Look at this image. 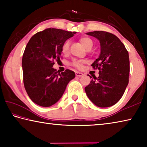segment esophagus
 I'll use <instances>...</instances> for the list:
<instances>
[{"mask_svg":"<svg viewBox=\"0 0 147 147\" xmlns=\"http://www.w3.org/2000/svg\"><path fill=\"white\" fill-rule=\"evenodd\" d=\"M75 73H76V76L78 77H81L84 75L83 73H80V72H78V71H76Z\"/></svg>","mask_w":147,"mask_h":147,"instance_id":"obj_1","label":"esophagus"}]
</instances>
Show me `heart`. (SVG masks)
Here are the masks:
<instances>
[{"mask_svg": "<svg viewBox=\"0 0 147 147\" xmlns=\"http://www.w3.org/2000/svg\"><path fill=\"white\" fill-rule=\"evenodd\" d=\"M80 41L81 43L83 45V46L88 50H90L92 48V47H93V41L91 40V38H89L87 36L81 37L80 39ZM69 49V41H66L63 45V46H62L61 51L63 54H67L68 53ZM84 62L85 61L84 60H77V59H74V60L73 61L72 65L76 68L81 69L82 67Z\"/></svg>", "mask_w": 147, "mask_h": 147, "instance_id": "obj_1", "label": "heart"}]
</instances>
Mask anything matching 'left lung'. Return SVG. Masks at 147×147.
<instances>
[{"instance_id": "obj_1", "label": "left lung", "mask_w": 147, "mask_h": 147, "mask_svg": "<svg viewBox=\"0 0 147 147\" xmlns=\"http://www.w3.org/2000/svg\"><path fill=\"white\" fill-rule=\"evenodd\" d=\"M98 39L100 54L91 66L98 69L99 76H93L85 88L88 98L100 108L115 104L125 91L129 82L130 60L128 52L120 39L113 34L104 31L86 33Z\"/></svg>"}]
</instances>
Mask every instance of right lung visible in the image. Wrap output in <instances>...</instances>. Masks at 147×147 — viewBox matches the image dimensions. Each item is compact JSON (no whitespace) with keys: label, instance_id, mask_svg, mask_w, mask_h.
<instances>
[{"label":"right lung","instance_id":"obj_1","mask_svg":"<svg viewBox=\"0 0 147 147\" xmlns=\"http://www.w3.org/2000/svg\"><path fill=\"white\" fill-rule=\"evenodd\" d=\"M74 34L47 28L34 35L27 43L22 59L23 82L29 97L38 105L49 107L56 103L75 77L69 69L60 73L53 68L54 60L59 59L63 45Z\"/></svg>","mask_w":147,"mask_h":147}]
</instances>
